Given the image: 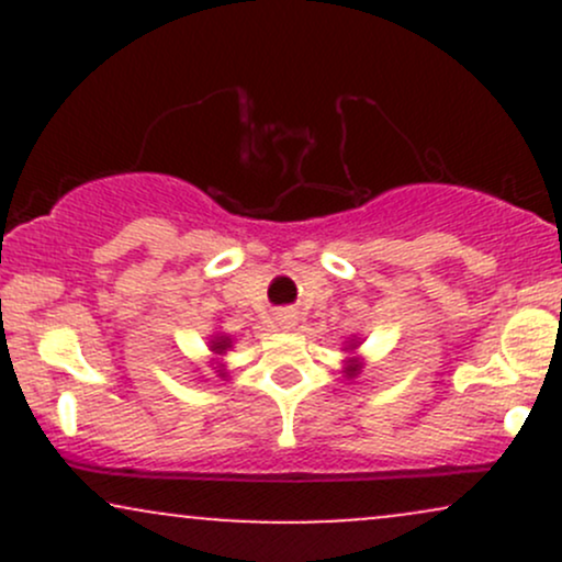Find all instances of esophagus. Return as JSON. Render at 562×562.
I'll return each instance as SVG.
<instances>
[{
    "mask_svg": "<svg viewBox=\"0 0 562 562\" xmlns=\"http://www.w3.org/2000/svg\"><path fill=\"white\" fill-rule=\"evenodd\" d=\"M277 325L280 327H293L295 325V314L293 312H282V314H277Z\"/></svg>",
    "mask_w": 562,
    "mask_h": 562,
    "instance_id": "obj_1",
    "label": "esophagus"
}]
</instances>
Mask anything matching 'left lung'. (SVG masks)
<instances>
[{
  "label": "left lung",
  "instance_id": "obj_1",
  "mask_svg": "<svg viewBox=\"0 0 562 562\" xmlns=\"http://www.w3.org/2000/svg\"><path fill=\"white\" fill-rule=\"evenodd\" d=\"M351 372H357V367H351Z\"/></svg>",
  "mask_w": 562,
  "mask_h": 562
}]
</instances>
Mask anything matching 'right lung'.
Masks as SVG:
<instances>
[{
	"label": "right lung",
	"mask_w": 562,
	"mask_h": 562,
	"mask_svg": "<svg viewBox=\"0 0 562 562\" xmlns=\"http://www.w3.org/2000/svg\"><path fill=\"white\" fill-rule=\"evenodd\" d=\"M229 344H227V338H222L218 340V344H214V348H218V351H224V348H227Z\"/></svg>",
	"instance_id": "right-lung-1"
}]
</instances>
